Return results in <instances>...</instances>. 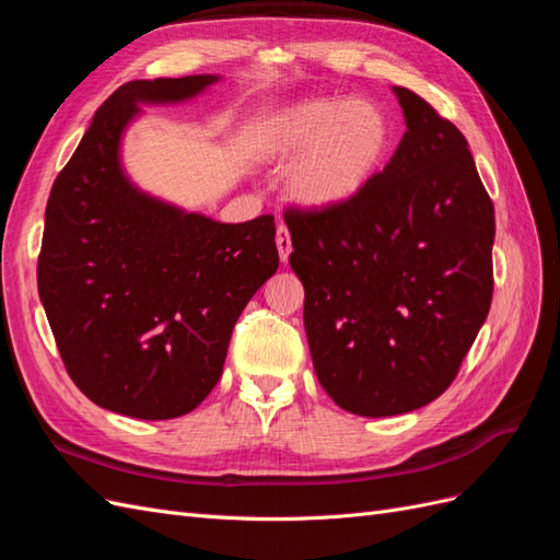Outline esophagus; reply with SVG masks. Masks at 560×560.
Instances as JSON below:
<instances>
[{
    "mask_svg": "<svg viewBox=\"0 0 560 560\" xmlns=\"http://www.w3.org/2000/svg\"><path fill=\"white\" fill-rule=\"evenodd\" d=\"M276 245L280 252V261L287 264V259H290L292 254V238H290V229H287L282 222L278 224V231H276Z\"/></svg>",
    "mask_w": 560,
    "mask_h": 560,
    "instance_id": "esophagus-1",
    "label": "esophagus"
}]
</instances>
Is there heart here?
I'll return each mask as SVG.
<instances>
[{
    "instance_id": "1",
    "label": "heart",
    "mask_w": 560,
    "mask_h": 560,
    "mask_svg": "<svg viewBox=\"0 0 560 560\" xmlns=\"http://www.w3.org/2000/svg\"><path fill=\"white\" fill-rule=\"evenodd\" d=\"M393 124L366 100L306 97L270 112L254 135V149L270 161L296 153L287 191L313 210L346 206L385 165L393 149Z\"/></svg>"
}]
</instances>
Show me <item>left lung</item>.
Wrapping results in <instances>:
<instances>
[{"mask_svg": "<svg viewBox=\"0 0 560 560\" xmlns=\"http://www.w3.org/2000/svg\"><path fill=\"white\" fill-rule=\"evenodd\" d=\"M393 91L406 132L383 173L346 206L284 210L317 381L366 418L442 395L493 299L495 210L465 135Z\"/></svg>", "mask_w": 560, "mask_h": 560, "instance_id": "obj_1", "label": "left lung"}]
</instances>
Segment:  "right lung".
<instances>
[{
	"instance_id": "add662e5",
	"label": "right lung",
	"mask_w": 560,
	"mask_h": 560,
	"mask_svg": "<svg viewBox=\"0 0 560 560\" xmlns=\"http://www.w3.org/2000/svg\"><path fill=\"white\" fill-rule=\"evenodd\" d=\"M214 74L128 81L93 116L46 202L39 299L74 385L107 411L167 420L222 376L231 331L276 273V222L222 224L140 191L121 140L140 105L191 100Z\"/></svg>"
}]
</instances>
